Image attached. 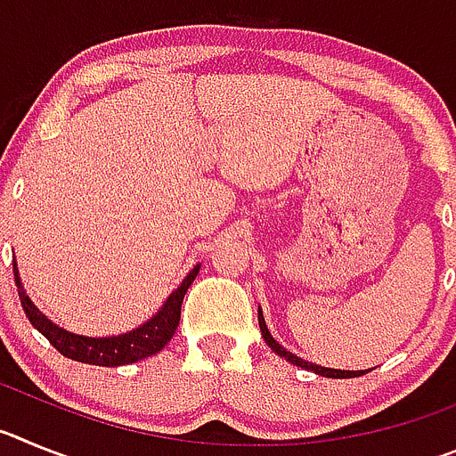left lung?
<instances>
[{
	"label": "left lung",
	"instance_id": "8db88e82",
	"mask_svg": "<svg viewBox=\"0 0 456 456\" xmlns=\"http://www.w3.org/2000/svg\"><path fill=\"white\" fill-rule=\"evenodd\" d=\"M257 322H260V331H263V338H265V342H267L269 347H272L273 352L278 354V356L288 358L289 363L299 365V368H305V370H310V372L322 374V377H331V379L361 377V374H365V372H368V370H361V372H349V370H331V368H322V365H313V363H308V361H304V358H299V356H294V354H289L288 349H283V347H281V345H278L276 340H273V338H272V333H269V329H267V324H265V317H263V313H260V315H257Z\"/></svg>",
	"mask_w": 456,
	"mask_h": 456
}]
</instances>
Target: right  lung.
<instances>
[{"label":"right lung","instance_id":"right-lung-1","mask_svg":"<svg viewBox=\"0 0 456 456\" xmlns=\"http://www.w3.org/2000/svg\"><path fill=\"white\" fill-rule=\"evenodd\" d=\"M13 273H15V285H18L20 304L22 310L27 313L31 324L38 329L43 336L50 340L52 347L56 352H61L63 356L72 358V361H79V363L88 365H102V368H116V365H130L141 361V358H148L152 354L162 352L164 345L173 338L175 329L180 324V308H183L184 292L189 289V285L193 283V278L199 273V265L189 272V276L184 278L183 285H180L175 292L171 294L164 304V308L152 317L151 322H146L143 326L134 329V331L125 333L118 338H84L75 336V333H68L63 329H59L56 324H52L24 292L22 283H20L18 269H15V257H13Z\"/></svg>","mask_w":456,"mask_h":456}]
</instances>
